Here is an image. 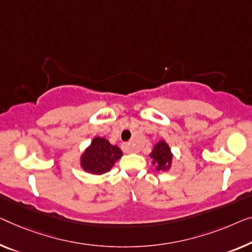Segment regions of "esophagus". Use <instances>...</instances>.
<instances>
[{
  "instance_id": "1",
  "label": "esophagus",
  "mask_w": 252,
  "mask_h": 252,
  "mask_svg": "<svg viewBox=\"0 0 252 252\" xmlns=\"http://www.w3.org/2000/svg\"><path fill=\"white\" fill-rule=\"evenodd\" d=\"M122 150L125 153H132L133 147L131 146L130 142H125V144H122Z\"/></svg>"
}]
</instances>
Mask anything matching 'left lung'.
<instances>
[{
    "mask_svg": "<svg viewBox=\"0 0 252 252\" xmlns=\"http://www.w3.org/2000/svg\"><path fill=\"white\" fill-rule=\"evenodd\" d=\"M150 158H153V165H156L157 171H167L170 170L173 159V154H172L170 146L164 140H159L154 146L153 152L149 154Z\"/></svg>",
    "mask_w": 252,
    "mask_h": 252,
    "instance_id": "8db88e82",
    "label": "left lung"
}]
</instances>
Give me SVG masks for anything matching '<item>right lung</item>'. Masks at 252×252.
I'll list each match as a JSON object with an SVG mask.
<instances>
[{
  "label": "right lung",
  "mask_w": 252,
  "mask_h": 252,
  "mask_svg": "<svg viewBox=\"0 0 252 252\" xmlns=\"http://www.w3.org/2000/svg\"><path fill=\"white\" fill-rule=\"evenodd\" d=\"M122 155V150L118 146L111 145L105 138L96 137L81 155L80 165L88 173L104 174L111 171Z\"/></svg>",
  "instance_id": "1"
}]
</instances>
